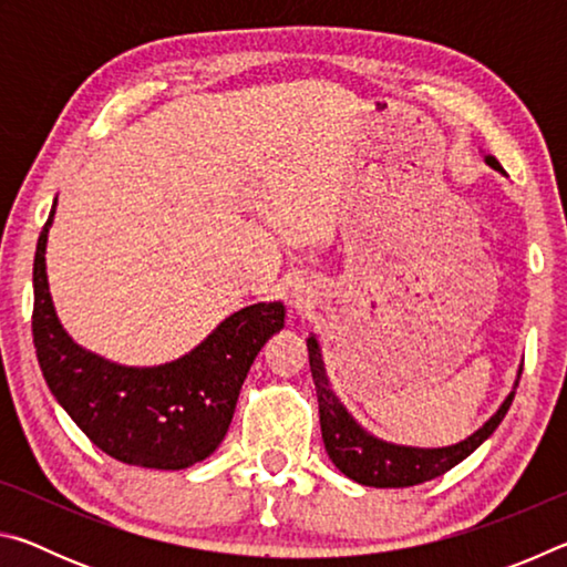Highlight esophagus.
Masks as SVG:
<instances>
[{
  "mask_svg": "<svg viewBox=\"0 0 567 567\" xmlns=\"http://www.w3.org/2000/svg\"><path fill=\"white\" fill-rule=\"evenodd\" d=\"M292 302H295L297 307H300V302H302V300H300V295H295V300H292Z\"/></svg>",
  "mask_w": 567,
  "mask_h": 567,
  "instance_id": "esophagus-1",
  "label": "esophagus"
}]
</instances>
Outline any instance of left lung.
<instances>
[{
	"instance_id": "obj_1",
	"label": "left lung",
	"mask_w": 567,
	"mask_h": 567,
	"mask_svg": "<svg viewBox=\"0 0 567 567\" xmlns=\"http://www.w3.org/2000/svg\"><path fill=\"white\" fill-rule=\"evenodd\" d=\"M485 165H491L495 172H503L501 162L493 155H485ZM307 354H310V370L315 380V390H318L320 402V427H322V443L328 450L330 460L342 475L368 487H410L427 483V480L440 477L447 473L450 467L475 453V450L491 437L497 425H501L505 412L511 410L515 388L520 382V372L513 382V390L507 392V398L501 402L491 417L480 425L473 435L460 440L455 445L445 447H415V445H398L388 443L378 435H372L370 430H364L358 420L352 417V412L342 405L338 392L332 390V382L328 378L322 360V348L315 334L307 338Z\"/></svg>"
}]
</instances>
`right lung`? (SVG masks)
Returning a JSON list of instances; mask_svg holds the SVG:
<instances>
[{
    "instance_id": "1",
    "label": "right lung",
    "mask_w": 567,
    "mask_h": 567,
    "mask_svg": "<svg viewBox=\"0 0 567 567\" xmlns=\"http://www.w3.org/2000/svg\"><path fill=\"white\" fill-rule=\"evenodd\" d=\"M50 219L34 255L32 334L47 388L102 453L127 465L185 470L223 443L239 388L275 332L285 328L282 302H257L225 318L177 360L132 368L84 350L56 318L47 280Z\"/></svg>"
}]
</instances>
